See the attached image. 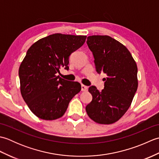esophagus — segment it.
<instances>
[{"label":"esophagus","instance_id":"1","mask_svg":"<svg viewBox=\"0 0 159 159\" xmlns=\"http://www.w3.org/2000/svg\"><path fill=\"white\" fill-rule=\"evenodd\" d=\"M87 90H88V87L84 85H81V91H83V92H86Z\"/></svg>","mask_w":159,"mask_h":159}]
</instances>
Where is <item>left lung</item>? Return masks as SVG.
Listing matches in <instances>:
<instances>
[{"label": "left lung", "mask_w": 159, "mask_h": 159, "mask_svg": "<svg viewBox=\"0 0 159 159\" xmlns=\"http://www.w3.org/2000/svg\"><path fill=\"white\" fill-rule=\"evenodd\" d=\"M89 48L98 73L107 74L104 89L91 86L92 100L85 109L95 122L111 124L119 120L130 107L137 87V66L129 50L108 35L89 36Z\"/></svg>", "instance_id": "obj_1"}]
</instances>
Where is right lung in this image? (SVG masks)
Returning a JSON list of instances; mask_svg holds the SVG:
<instances>
[{
	"instance_id": "1",
	"label": "right lung",
	"mask_w": 159,
	"mask_h": 159,
	"mask_svg": "<svg viewBox=\"0 0 159 159\" xmlns=\"http://www.w3.org/2000/svg\"><path fill=\"white\" fill-rule=\"evenodd\" d=\"M87 36L55 33L30 47L19 67L20 92L33 113L40 119L62 117L72 98L81 89L78 82L57 76L69 69V57L80 48Z\"/></svg>"
}]
</instances>
